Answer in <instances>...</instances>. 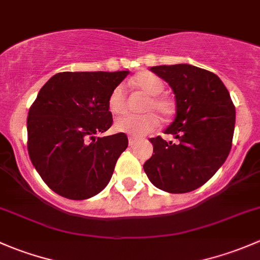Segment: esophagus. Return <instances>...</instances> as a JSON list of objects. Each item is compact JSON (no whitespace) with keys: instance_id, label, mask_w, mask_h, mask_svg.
Returning a JSON list of instances; mask_svg holds the SVG:
<instances>
[{"instance_id":"obj_1","label":"esophagus","mask_w":260,"mask_h":260,"mask_svg":"<svg viewBox=\"0 0 260 260\" xmlns=\"http://www.w3.org/2000/svg\"><path fill=\"white\" fill-rule=\"evenodd\" d=\"M137 142V140H136V138H133V137H129L128 138V143H129V146L132 147L133 145H135V143Z\"/></svg>"}]
</instances>
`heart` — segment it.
<instances>
[{
	"mask_svg": "<svg viewBox=\"0 0 260 260\" xmlns=\"http://www.w3.org/2000/svg\"><path fill=\"white\" fill-rule=\"evenodd\" d=\"M132 83L137 88L149 95L145 111H156L162 117H169L174 112L171 101L159 95L165 85L158 77L152 73H141L133 78ZM108 108L113 114H123L127 108V91L123 84H118L111 91L108 98ZM158 125V118L153 113L142 115H124L114 122V129L118 133H124L131 137H142L148 135Z\"/></svg>",
	"mask_w": 260,
	"mask_h": 260,
	"instance_id": "heart-1",
	"label": "heart"
}]
</instances>
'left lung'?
I'll return each instance as SVG.
<instances>
[{"label":"left lung","mask_w":260,"mask_h":260,"mask_svg":"<svg viewBox=\"0 0 260 260\" xmlns=\"http://www.w3.org/2000/svg\"><path fill=\"white\" fill-rule=\"evenodd\" d=\"M175 94L176 115L167 135L151 138L153 154L143 169L159 190L185 193L208 182L222 166L232 148L235 107L224 83L214 73L190 64L152 67Z\"/></svg>","instance_id":"8db88e82"}]
</instances>
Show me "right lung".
I'll return each mask as SVG.
<instances>
[{
	"label": "right lung",
	"instance_id": "add662e5",
	"mask_svg": "<svg viewBox=\"0 0 260 260\" xmlns=\"http://www.w3.org/2000/svg\"><path fill=\"white\" fill-rule=\"evenodd\" d=\"M122 72H64L40 89L27 115V149L54 192L85 200L101 192L128 146L124 133L95 137L113 123L108 98Z\"/></svg>",
	"mask_w": 260,
	"mask_h": 260
}]
</instances>
